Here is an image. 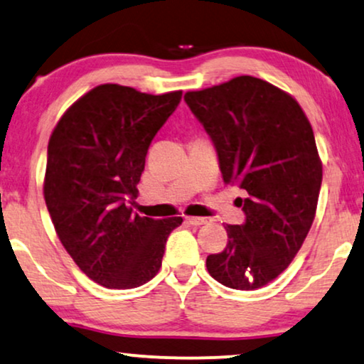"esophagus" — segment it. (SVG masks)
Masks as SVG:
<instances>
[{
  "mask_svg": "<svg viewBox=\"0 0 364 364\" xmlns=\"http://www.w3.org/2000/svg\"><path fill=\"white\" fill-rule=\"evenodd\" d=\"M186 222L193 225V227H201V225H206L210 222L208 218H201V216H186Z\"/></svg>",
  "mask_w": 364,
  "mask_h": 364,
  "instance_id": "1",
  "label": "esophagus"
}]
</instances>
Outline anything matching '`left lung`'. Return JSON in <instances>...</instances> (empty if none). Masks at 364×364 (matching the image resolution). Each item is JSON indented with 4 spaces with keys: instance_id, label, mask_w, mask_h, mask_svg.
I'll use <instances>...</instances> for the list:
<instances>
[{
    "instance_id": "left-lung-1",
    "label": "left lung",
    "mask_w": 364,
    "mask_h": 364,
    "mask_svg": "<svg viewBox=\"0 0 364 364\" xmlns=\"http://www.w3.org/2000/svg\"><path fill=\"white\" fill-rule=\"evenodd\" d=\"M185 102L218 154L225 185H237L245 213L227 225L228 245L206 259L211 277L254 291L287 269L314 222L323 166L301 105L250 75L186 92Z\"/></svg>"
}]
</instances>
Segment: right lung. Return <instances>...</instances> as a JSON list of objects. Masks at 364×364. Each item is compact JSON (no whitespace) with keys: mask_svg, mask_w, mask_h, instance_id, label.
Returning a JSON list of instances; mask_svg holds the SVG:
<instances>
[{"mask_svg":"<svg viewBox=\"0 0 364 364\" xmlns=\"http://www.w3.org/2000/svg\"><path fill=\"white\" fill-rule=\"evenodd\" d=\"M104 84L63 114L48 142L45 203L68 255L94 282L134 289L158 274L181 216L132 213L151 141L181 102Z\"/></svg>","mask_w":364,"mask_h":364,"instance_id":"right-lung-1","label":"right lung"}]
</instances>
